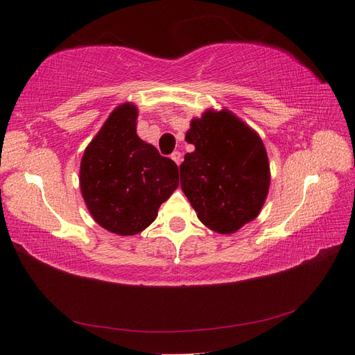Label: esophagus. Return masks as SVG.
Instances as JSON below:
<instances>
[{
  "label": "esophagus",
  "mask_w": 355,
  "mask_h": 355,
  "mask_svg": "<svg viewBox=\"0 0 355 355\" xmlns=\"http://www.w3.org/2000/svg\"><path fill=\"white\" fill-rule=\"evenodd\" d=\"M172 160L175 162L177 164H182V162H183V155H182V153H178V150H175V153H172Z\"/></svg>",
  "instance_id": "esophagus-1"
}]
</instances>
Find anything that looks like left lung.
<instances>
[{
	"label": "left lung",
	"mask_w": 355,
	"mask_h": 355,
	"mask_svg": "<svg viewBox=\"0 0 355 355\" xmlns=\"http://www.w3.org/2000/svg\"><path fill=\"white\" fill-rule=\"evenodd\" d=\"M186 141L195 146L180 166V183L198 220L230 235L253 221L266 202L270 164L261 137L229 110L193 119Z\"/></svg>",
	"instance_id": "1"
}]
</instances>
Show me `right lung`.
Instances as JSON below:
<instances>
[{
    "label": "right lung",
    "mask_w": 355,
    "mask_h": 355,
    "mask_svg": "<svg viewBox=\"0 0 355 355\" xmlns=\"http://www.w3.org/2000/svg\"><path fill=\"white\" fill-rule=\"evenodd\" d=\"M135 105L111 112L80 160V192L94 221L116 235H135L153 223L178 186V168L137 135Z\"/></svg>",
    "instance_id": "1"
}]
</instances>
